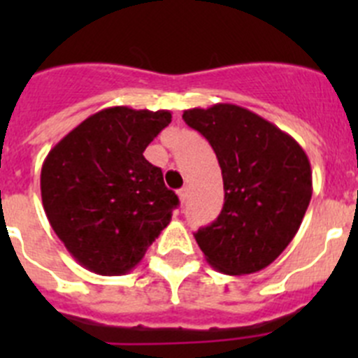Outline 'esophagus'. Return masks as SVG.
<instances>
[{"mask_svg": "<svg viewBox=\"0 0 358 358\" xmlns=\"http://www.w3.org/2000/svg\"><path fill=\"white\" fill-rule=\"evenodd\" d=\"M178 197H180V202H182V204H185L187 199H189V189H187V187L180 189L178 190Z\"/></svg>", "mask_w": 358, "mask_h": 358, "instance_id": "esophagus-1", "label": "esophagus"}]
</instances>
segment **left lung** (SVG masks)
Returning a JSON list of instances; mask_svg holds the SVG:
<instances>
[{"label":"left lung","instance_id":"1","mask_svg":"<svg viewBox=\"0 0 358 358\" xmlns=\"http://www.w3.org/2000/svg\"><path fill=\"white\" fill-rule=\"evenodd\" d=\"M183 121L211 143L225 189L218 218L194 234L206 262L227 275L259 272L301 225L313 190L308 156L273 122L234 103L189 109Z\"/></svg>","mask_w":358,"mask_h":358}]
</instances>
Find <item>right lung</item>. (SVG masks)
<instances>
[{"mask_svg":"<svg viewBox=\"0 0 358 358\" xmlns=\"http://www.w3.org/2000/svg\"><path fill=\"white\" fill-rule=\"evenodd\" d=\"M169 122V110L109 107L69 131L43 162L46 218L90 272L128 273L171 222L178 197L143 157Z\"/></svg>","mask_w":358,"mask_h":358,"instance_id":"obj_1","label":"right lung"}]
</instances>
